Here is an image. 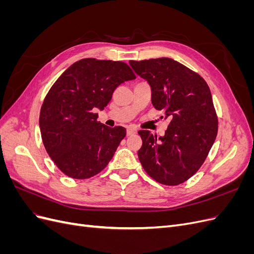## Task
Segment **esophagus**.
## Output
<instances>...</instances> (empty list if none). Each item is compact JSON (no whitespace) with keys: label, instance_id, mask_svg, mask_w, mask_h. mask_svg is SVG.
Here are the masks:
<instances>
[{"label":"esophagus","instance_id":"obj_1","mask_svg":"<svg viewBox=\"0 0 254 254\" xmlns=\"http://www.w3.org/2000/svg\"><path fill=\"white\" fill-rule=\"evenodd\" d=\"M136 133V129L134 127H128L127 128V135H132Z\"/></svg>","mask_w":254,"mask_h":254}]
</instances>
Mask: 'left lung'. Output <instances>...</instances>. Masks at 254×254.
Instances as JSON below:
<instances>
[{
    "mask_svg": "<svg viewBox=\"0 0 254 254\" xmlns=\"http://www.w3.org/2000/svg\"><path fill=\"white\" fill-rule=\"evenodd\" d=\"M147 80L151 103L170 124L163 136L140 130V162L153 180L178 186L203 164L217 135L218 120L209 86L200 75L171 58L129 63Z\"/></svg>",
    "mask_w": 254,
    "mask_h": 254,
    "instance_id": "left-lung-1",
    "label": "left lung"
}]
</instances>
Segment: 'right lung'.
Masks as SVG:
<instances>
[{"mask_svg": "<svg viewBox=\"0 0 254 254\" xmlns=\"http://www.w3.org/2000/svg\"><path fill=\"white\" fill-rule=\"evenodd\" d=\"M135 75L125 63L86 58L61 74L45 96L39 118L49 156L64 175L88 179L108 165L124 127H107L97 121L121 83Z\"/></svg>", "mask_w": 254, "mask_h": 254, "instance_id": "add662e5", "label": "right lung"}]
</instances>
